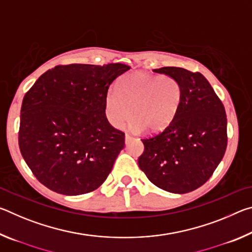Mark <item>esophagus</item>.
<instances>
[{
	"label": "esophagus",
	"mask_w": 252,
	"mask_h": 252,
	"mask_svg": "<svg viewBox=\"0 0 252 252\" xmlns=\"http://www.w3.org/2000/svg\"><path fill=\"white\" fill-rule=\"evenodd\" d=\"M132 140H133V138H132L131 135H129V134H126V144H129Z\"/></svg>",
	"instance_id": "esophagus-1"
}]
</instances>
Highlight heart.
I'll return each mask as SVG.
<instances>
[{
    "label": "heart",
    "mask_w": 252,
    "mask_h": 252,
    "mask_svg": "<svg viewBox=\"0 0 252 252\" xmlns=\"http://www.w3.org/2000/svg\"><path fill=\"white\" fill-rule=\"evenodd\" d=\"M182 99L179 81L169 75L134 72L123 76L118 91L110 90L105 96L108 121L121 127L132 118V130L144 129L149 133L164 130L176 118Z\"/></svg>",
    "instance_id": "1"
}]
</instances>
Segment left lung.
I'll list each match as a JSON object with an SVG mask.
<instances>
[{
	"mask_svg": "<svg viewBox=\"0 0 252 252\" xmlns=\"http://www.w3.org/2000/svg\"><path fill=\"white\" fill-rule=\"evenodd\" d=\"M172 76L182 88L173 121L143 139L138 163L149 180L171 193H188L204 185L227 149V116L222 102L199 72L164 66L153 70Z\"/></svg>",
	"mask_w": 252,
	"mask_h": 252,
	"instance_id": "obj_1",
	"label": "left lung"
}]
</instances>
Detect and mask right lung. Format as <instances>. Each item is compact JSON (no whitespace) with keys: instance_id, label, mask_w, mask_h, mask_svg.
Masks as SVG:
<instances>
[{"instance_id":"obj_1","label":"right lung","mask_w":252,"mask_h":252,"mask_svg":"<svg viewBox=\"0 0 252 252\" xmlns=\"http://www.w3.org/2000/svg\"><path fill=\"white\" fill-rule=\"evenodd\" d=\"M130 70L121 63L58 65L24 95L19 146L35 178L54 192H91L108 178L125 133L105 117L111 83Z\"/></svg>"}]
</instances>
